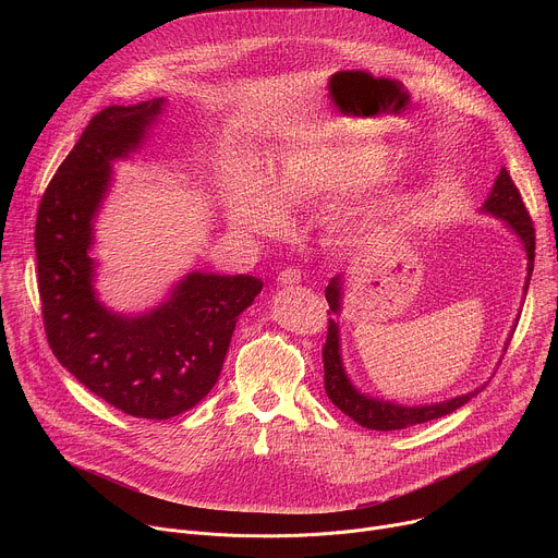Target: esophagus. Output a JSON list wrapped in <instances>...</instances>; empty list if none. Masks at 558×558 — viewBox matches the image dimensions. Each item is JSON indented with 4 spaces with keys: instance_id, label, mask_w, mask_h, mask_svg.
Wrapping results in <instances>:
<instances>
[{
    "instance_id": "esophagus-1",
    "label": "esophagus",
    "mask_w": 558,
    "mask_h": 558,
    "mask_svg": "<svg viewBox=\"0 0 558 558\" xmlns=\"http://www.w3.org/2000/svg\"><path fill=\"white\" fill-rule=\"evenodd\" d=\"M302 280V274H300V269H295V267H287V269H282L280 274H278V282L280 284H298Z\"/></svg>"
}]
</instances>
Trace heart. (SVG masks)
<instances>
[{"mask_svg": "<svg viewBox=\"0 0 558 558\" xmlns=\"http://www.w3.org/2000/svg\"><path fill=\"white\" fill-rule=\"evenodd\" d=\"M386 166L379 149L315 143L293 147L276 156L267 170V187L247 179L229 185L225 194L227 214L245 231L271 233L282 227L281 209H302L325 198L347 196L368 187ZM381 214V205H371L355 218L338 220V229L353 231L371 225Z\"/></svg>", "mask_w": 558, "mask_h": 558, "instance_id": "1", "label": "heart"}]
</instances>
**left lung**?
Here are the masks:
<instances>
[{
	"instance_id": "1",
	"label": "left lung",
	"mask_w": 558,
	"mask_h": 558,
	"mask_svg": "<svg viewBox=\"0 0 558 558\" xmlns=\"http://www.w3.org/2000/svg\"><path fill=\"white\" fill-rule=\"evenodd\" d=\"M484 211L506 220L514 233L523 241L525 254H527V278H525V293L530 284V276L534 269V225L530 218V211L525 209V203L521 198V192L517 190L512 177L504 168L495 181V187L484 205ZM327 302L331 306V313H340V295H342V278H333L325 291ZM323 360H325V390L329 395V400L353 422H357L364 428L371 430H400L413 424H424L437 417H444L457 409H461L470 397H474L482 388H476L474 392L459 395L454 400L439 402L433 407H397L390 402H379L373 400V397H366L357 392L344 368H342V357H340V336H338V325L329 317V331H327V342L323 349Z\"/></svg>"
}]
</instances>
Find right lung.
Returning <instances> with one entry per match:
<instances>
[{"label":"right lung","mask_w":558,"mask_h":558,"mask_svg":"<svg viewBox=\"0 0 558 558\" xmlns=\"http://www.w3.org/2000/svg\"><path fill=\"white\" fill-rule=\"evenodd\" d=\"M163 99L101 110L48 183L35 222L41 317L54 357L125 415L170 420L218 381L235 320L260 293L252 276L190 274L158 308L128 317L93 291V216L110 163L128 156Z\"/></svg>","instance_id":"1"}]
</instances>
